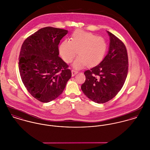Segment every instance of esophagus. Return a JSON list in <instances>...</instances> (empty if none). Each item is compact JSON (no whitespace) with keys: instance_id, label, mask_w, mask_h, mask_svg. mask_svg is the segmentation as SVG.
Listing matches in <instances>:
<instances>
[{"instance_id":"1","label":"esophagus","mask_w":150,"mask_h":150,"mask_svg":"<svg viewBox=\"0 0 150 150\" xmlns=\"http://www.w3.org/2000/svg\"><path fill=\"white\" fill-rule=\"evenodd\" d=\"M77 73H78V71L73 69V70H71V76H75Z\"/></svg>"}]
</instances>
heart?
I'll return each mask as SVG.
<instances>
[{
    "instance_id": "1",
    "label": "heart",
    "mask_w": 150,
    "mask_h": 150,
    "mask_svg": "<svg viewBox=\"0 0 150 150\" xmlns=\"http://www.w3.org/2000/svg\"><path fill=\"white\" fill-rule=\"evenodd\" d=\"M106 40L102 37L81 30L73 32L71 40H64L59 46V52L65 62L70 63L79 55L73 66L80 69L85 65L91 67L99 64L107 50Z\"/></svg>"
}]
</instances>
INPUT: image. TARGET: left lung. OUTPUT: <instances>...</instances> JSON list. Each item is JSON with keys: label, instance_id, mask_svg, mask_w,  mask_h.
<instances>
[{"label": "left lung", "instance_id": "obj_1", "mask_svg": "<svg viewBox=\"0 0 150 150\" xmlns=\"http://www.w3.org/2000/svg\"><path fill=\"white\" fill-rule=\"evenodd\" d=\"M110 46L103 60L84 72L86 81L81 86L83 93L91 100L104 103L112 99L121 89L128 71V57L124 43L107 31Z\"/></svg>", "mask_w": 150, "mask_h": 150}]
</instances>
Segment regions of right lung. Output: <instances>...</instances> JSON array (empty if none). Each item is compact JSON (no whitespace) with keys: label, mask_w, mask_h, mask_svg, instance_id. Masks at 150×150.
Returning a JSON list of instances; mask_svg holds the SVG:
<instances>
[{"label":"right lung","mask_w":150,"mask_h":150,"mask_svg":"<svg viewBox=\"0 0 150 150\" xmlns=\"http://www.w3.org/2000/svg\"><path fill=\"white\" fill-rule=\"evenodd\" d=\"M68 30L47 26L27 38L22 45L19 70L28 91L41 102H50L64 91L71 76L58 56V45Z\"/></svg>","instance_id":"add662e5"}]
</instances>
